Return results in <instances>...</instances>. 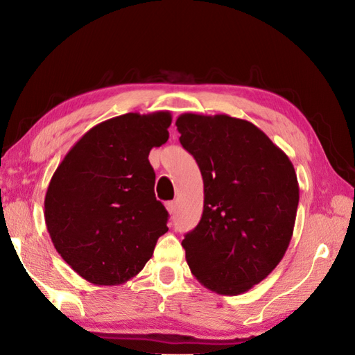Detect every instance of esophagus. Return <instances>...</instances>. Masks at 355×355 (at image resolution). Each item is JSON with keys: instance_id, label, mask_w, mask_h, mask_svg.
<instances>
[{"instance_id": "esophagus-1", "label": "esophagus", "mask_w": 355, "mask_h": 355, "mask_svg": "<svg viewBox=\"0 0 355 355\" xmlns=\"http://www.w3.org/2000/svg\"><path fill=\"white\" fill-rule=\"evenodd\" d=\"M166 209H168V212L171 215L175 214V211H177V203H175V201H169V203H166Z\"/></svg>"}]
</instances>
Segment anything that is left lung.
Listing matches in <instances>:
<instances>
[{
  "label": "left lung",
  "mask_w": 355,
  "mask_h": 355,
  "mask_svg": "<svg viewBox=\"0 0 355 355\" xmlns=\"http://www.w3.org/2000/svg\"><path fill=\"white\" fill-rule=\"evenodd\" d=\"M175 126L205 184L203 215L182 241L187 265L214 293H246L272 272L293 239L294 166L251 121L183 114Z\"/></svg>",
  "instance_id": "left-lung-1"
}]
</instances>
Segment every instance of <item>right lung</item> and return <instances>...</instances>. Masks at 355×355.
Instances as JSON below:
<instances>
[{"instance_id": "right-lung-1", "label": "right lung", "mask_w": 355, "mask_h": 355, "mask_svg": "<svg viewBox=\"0 0 355 355\" xmlns=\"http://www.w3.org/2000/svg\"><path fill=\"white\" fill-rule=\"evenodd\" d=\"M169 110L129 112L89 129L55 171L44 218L57 252L96 286L135 277L168 232L169 214L155 198L152 148L169 138Z\"/></svg>"}]
</instances>
